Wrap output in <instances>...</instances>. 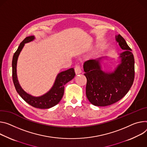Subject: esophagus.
Returning a JSON list of instances; mask_svg holds the SVG:
<instances>
[{"label": "esophagus", "instance_id": "34e87169", "mask_svg": "<svg viewBox=\"0 0 147 147\" xmlns=\"http://www.w3.org/2000/svg\"><path fill=\"white\" fill-rule=\"evenodd\" d=\"M74 70H75V73H76V75H78V74L82 73V70L80 69V65H76L75 69H74Z\"/></svg>", "mask_w": 147, "mask_h": 147}]
</instances>
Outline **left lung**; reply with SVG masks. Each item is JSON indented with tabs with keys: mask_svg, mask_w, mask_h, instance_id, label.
Here are the masks:
<instances>
[{
	"mask_svg": "<svg viewBox=\"0 0 147 147\" xmlns=\"http://www.w3.org/2000/svg\"><path fill=\"white\" fill-rule=\"evenodd\" d=\"M115 40L124 51L113 71L102 69L104 59L100 57L86 61L83 67L87 78L86 96L96 106H107L121 100L128 92L134 79V58L131 49L120 34Z\"/></svg>",
	"mask_w": 147,
	"mask_h": 147,
	"instance_id": "8db88e82",
	"label": "left lung"
}]
</instances>
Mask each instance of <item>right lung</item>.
<instances>
[{
    "instance_id": "add662e5",
    "label": "right lung",
    "mask_w": 147,
    "mask_h": 147,
    "mask_svg": "<svg viewBox=\"0 0 147 147\" xmlns=\"http://www.w3.org/2000/svg\"><path fill=\"white\" fill-rule=\"evenodd\" d=\"M35 39L34 36L26 37L20 44L15 53L12 60V77L15 88L20 96L30 105L40 109H50L57 105L61 100L64 91L65 84L71 81L76 74L73 68L59 73L56 78L52 87L42 96L35 97L26 92L20 86L17 76V63L19 56L25 43L32 42Z\"/></svg>"
}]
</instances>
